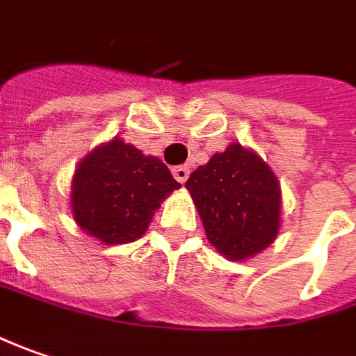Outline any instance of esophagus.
<instances>
[{
  "instance_id": "34e87169",
  "label": "esophagus",
  "mask_w": 356,
  "mask_h": 356,
  "mask_svg": "<svg viewBox=\"0 0 356 356\" xmlns=\"http://www.w3.org/2000/svg\"><path fill=\"white\" fill-rule=\"evenodd\" d=\"M173 177L177 179L179 183L183 185V183L189 179V167H187V165H179V167H175V169H173Z\"/></svg>"
}]
</instances>
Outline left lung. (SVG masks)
Here are the masks:
<instances>
[{"label":"left lung","mask_w":356,"mask_h":356,"mask_svg":"<svg viewBox=\"0 0 356 356\" xmlns=\"http://www.w3.org/2000/svg\"><path fill=\"white\" fill-rule=\"evenodd\" d=\"M209 243L229 261L265 251L281 229V183L263 157L241 143L215 153L185 183Z\"/></svg>","instance_id":"8db88e82"}]
</instances>
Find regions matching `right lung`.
<instances>
[{
    "mask_svg": "<svg viewBox=\"0 0 356 356\" xmlns=\"http://www.w3.org/2000/svg\"><path fill=\"white\" fill-rule=\"evenodd\" d=\"M179 187L161 159L113 137L77 163L71 213L79 229L103 245H125L145 235L163 199Z\"/></svg>",
    "mask_w": 356,
    "mask_h": 356,
    "instance_id": "right-lung-1",
    "label": "right lung"
}]
</instances>
